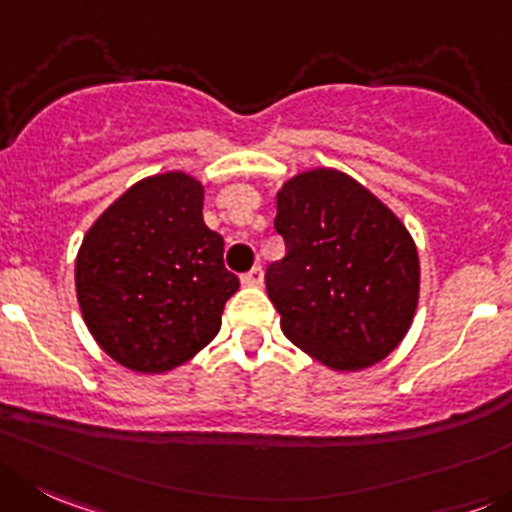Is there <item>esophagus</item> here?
Returning a JSON list of instances; mask_svg holds the SVG:
<instances>
[{"mask_svg":"<svg viewBox=\"0 0 512 512\" xmlns=\"http://www.w3.org/2000/svg\"><path fill=\"white\" fill-rule=\"evenodd\" d=\"M262 280H265V272H262L260 265H255L250 272L242 275V285H247V288H260Z\"/></svg>","mask_w":512,"mask_h":512,"instance_id":"obj_1","label":"esophagus"}]
</instances>
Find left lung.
Returning <instances> with one entry per match:
<instances>
[{
    "label": "left lung",
    "mask_w": 512,
    "mask_h": 512,
    "mask_svg": "<svg viewBox=\"0 0 512 512\" xmlns=\"http://www.w3.org/2000/svg\"><path fill=\"white\" fill-rule=\"evenodd\" d=\"M285 257L265 272L290 343L333 371H364L404 341L419 303V252L364 184L318 166L278 191Z\"/></svg>",
    "instance_id": "obj_1"
}]
</instances>
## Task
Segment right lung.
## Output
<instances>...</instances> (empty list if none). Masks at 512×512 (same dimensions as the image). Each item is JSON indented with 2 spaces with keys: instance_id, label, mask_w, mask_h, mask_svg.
Listing matches in <instances>:
<instances>
[{
  "instance_id": "add662e5",
  "label": "right lung",
  "mask_w": 512,
  "mask_h": 512,
  "mask_svg": "<svg viewBox=\"0 0 512 512\" xmlns=\"http://www.w3.org/2000/svg\"><path fill=\"white\" fill-rule=\"evenodd\" d=\"M202 207V181L164 171L123 191L85 232L75 293L90 336L116 364L164 374L219 333L240 280Z\"/></svg>"
}]
</instances>
